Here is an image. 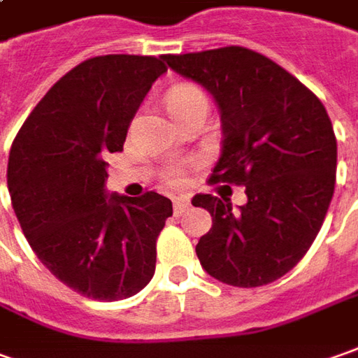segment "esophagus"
Here are the masks:
<instances>
[{"label": "esophagus", "instance_id": "1", "mask_svg": "<svg viewBox=\"0 0 358 358\" xmlns=\"http://www.w3.org/2000/svg\"><path fill=\"white\" fill-rule=\"evenodd\" d=\"M191 207V199L189 195H179L173 199V208H175V215L179 217V215H183L187 208Z\"/></svg>", "mask_w": 358, "mask_h": 358}]
</instances>
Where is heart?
<instances>
[{
  "label": "heart",
  "instance_id": "1",
  "mask_svg": "<svg viewBox=\"0 0 358 358\" xmlns=\"http://www.w3.org/2000/svg\"><path fill=\"white\" fill-rule=\"evenodd\" d=\"M205 98L203 92L196 88V86H191V84H179V86H173L167 96H165V104H167V110L169 114H175L179 110H183L185 106H189L191 102L195 100H201ZM165 179L171 185H179L183 181V167L181 165H173L165 171Z\"/></svg>",
  "mask_w": 358,
  "mask_h": 358
}]
</instances>
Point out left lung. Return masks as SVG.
<instances>
[{
	"label": "left lung",
	"mask_w": 358,
	"mask_h": 358,
	"mask_svg": "<svg viewBox=\"0 0 358 358\" xmlns=\"http://www.w3.org/2000/svg\"><path fill=\"white\" fill-rule=\"evenodd\" d=\"M163 61L217 102L222 150L210 181L244 185L248 196L238 208L224 196H193L213 217L199 262L222 284H270L306 256L333 199L337 140L327 110L296 76L244 47Z\"/></svg>",
	"instance_id": "1"
}]
</instances>
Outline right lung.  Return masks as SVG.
<instances>
[{"mask_svg": "<svg viewBox=\"0 0 358 358\" xmlns=\"http://www.w3.org/2000/svg\"><path fill=\"white\" fill-rule=\"evenodd\" d=\"M163 57L104 55L74 66L43 96L9 151L7 189L41 262L100 301L136 296L155 272V241L173 215L159 193H108V153L128 128Z\"/></svg>", "mask_w": 358, "mask_h": 358, "instance_id": "1", "label": "right lung"}]
</instances>
